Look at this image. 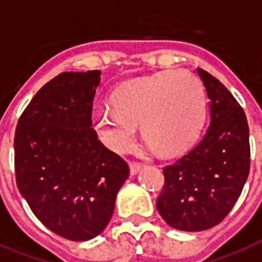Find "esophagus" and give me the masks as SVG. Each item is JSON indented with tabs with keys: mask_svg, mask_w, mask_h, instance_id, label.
<instances>
[{
	"mask_svg": "<svg viewBox=\"0 0 262 262\" xmlns=\"http://www.w3.org/2000/svg\"><path fill=\"white\" fill-rule=\"evenodd\" d=\"M142 171V165L139 164H129V173L131 175H137L139 172Z\"/></svg>",
	"mask_w": 262,
	"mask_h": 262,
	"instance_id": "34e87169",
	"label": "esophagus"
}]
</instances>
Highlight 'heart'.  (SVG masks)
<instances>
[{
  "label": "heart",
  "instance_id": "b5f03b06",
  "mask_svg": "<svg viewBox=\"0 0 262 262\" xmlns=\"http://www.w3.org/2000/svg\"><path fill=\"white\" fill-rule=\"evenodd\" d=\"M111 105L94 116L95 129L109 149H127L141 124L142 138L165 157L195 143L206 113L204 84L183 70L124 83L112 94Z\"/></svg>",
  "mask_w": 262,
  "mask_h": 262
}]
</instances>
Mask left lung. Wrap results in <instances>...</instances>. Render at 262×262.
Instances as JSON below:
<instances>
[{"label":"left lung","instance_id":"8db88e82","mask_svg":"<svg viewBox=\"0 0 262 262\" xmlns=\"http://www.w3.org/2000/svg\"><path fill=\"white\" fill-rule=\"evenodd\" d=\"M209 98V127L201 141L163 169L157 210L168 226L204 231L222 222L246 183L250 145L246 115L220 80L198 70Z\"/></svg>","mask_w":262,"mask_h":262}]
</instances>
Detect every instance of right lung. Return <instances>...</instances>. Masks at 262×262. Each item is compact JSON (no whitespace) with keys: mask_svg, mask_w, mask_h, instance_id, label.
<instances>
[{"mask_svg":"<svg viewBox=\"0 0 262 262\" xmlns=\"http://www.w3.org/2000/svg\"><path fill=\"white\" fill-rule=\"evenodd\" d=\"M99 82L101 71L60 74L34 95L15 133L20 194L46 228L76 242L105 230L129 175L91 127Z\"/></svg>","mask_w":262,"mask_h":262,"instance_id":"1","label":"right lung"}]
</instances>
